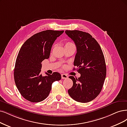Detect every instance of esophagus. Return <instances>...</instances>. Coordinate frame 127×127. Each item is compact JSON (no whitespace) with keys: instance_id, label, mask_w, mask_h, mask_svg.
<instances>
[{"instance_id":"1","label":"esophagus","mask_w":127,"mask_h":127,"mask_svg":"<svg viewBox=\"0 0 127 127\" xmlns=\"http://www.w3.org/2000/svg\"><path fill=\"white\" fill-rule=\"evenodd\" d=\"M61 77H62V79H66L68 77L67 75H66L65 74H61Z\"/></svg>"}]
</instances>
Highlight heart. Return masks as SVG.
Instances as JSON below:
<instances>
[{"label": "heart", "instance_id": "b5f03b06", "mask_svg": "<svg viewBox=\"0 0 127 127\" xmlns=\"http://www.w3.org/2000/svg\"><path fill=\"white\" fill-rule=\"evenodd\" d=\"M72 44H73L72 43H71V42H67V43H66V44H65V46H66V45H72Z\"/></svg>", "mask_w": 127, "mask_h": 127}]
</instances>
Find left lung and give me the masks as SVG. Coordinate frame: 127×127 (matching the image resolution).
<instances>
[{
    "label": "left lung",
    "mask_w": 127,
    "mask_h": 127,
    "mask_svg": "<svg viewBox=\"0 0 127 127\" xmlns=\"http://www.w3.org/2000/svg\"><path fill=\"white\" fill-rule=\"evenodd\" d=\"M65 33L76 45L77 53L74 65L81 74L78 78L69 77L73 85L68 90V94L76 101L90 102L99 94L105 82L106 66L104 54L99 44L88 33L66 30Z\"/></svg>",
    "instance_id": "8db88e82"
}]
</instances>
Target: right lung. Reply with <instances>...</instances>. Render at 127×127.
I'll list each match as a JSON object with an SVG mask.
<instances>
[{
  "mask_svg": "<svg viewBox=\"0 0 127 127\" xmlns=\"http://www.w3.org/2000/svg\"><path fill=\"white\" fill-rule=\"evenodd\" d=\"M64 31L48 30L32 35L22 45L14 69L16 85L22 96L32 102L43 101L49 95L52 84L61 79V74L40 73L41 62L50 57L51 48Z\"/></svg>",
  "mask_w": 127,
  "mask_h": 127,
  "instance_id": "obj_1",
  "label": "right lung"
}]
</instances>
